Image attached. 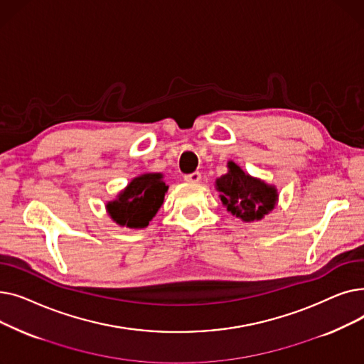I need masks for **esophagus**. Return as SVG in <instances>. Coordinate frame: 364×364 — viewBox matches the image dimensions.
<instances>
[{
	"mask_svg": "<svg viewBox=\"0 0 364 364\" xmlns=\"http://www.w3.org/2000/svg\"><path fill=\"white\" fill-rule=\"evenodd\" d=\"M184 181L187 183H199L200 181V174L199 172H192V174H186Z\"/></svg>",
	"mask_w": 364,
	"mask_h": 364,
	"instance_id": "esophagus-1",
	"label": "esophagus"
}]
</instances>
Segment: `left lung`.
Returning a JSON list of instances; mask_svg holds the SVG:
<instances>
[{
    "instance_id": "1",
    "label": "left lung",
    "mask_w": 364,
    "mask_h": 364,
    "mask_svg": "<svg viewBox=\"0 0 364 364\" xmlns=\"http://www.w3.org/2000/svg\"><path fill=\"white\" fill-rule=\"evenodd\" d=\"M227 166V174L215 181L217 190L221 193V202L227 206V211L246 223L264 218V215L276 206L279 198L277 188L246 174L232 161Z\"/></svg>"
}]
</instances>
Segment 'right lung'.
<instances>
[{"instance_id": "add662e5", "label": "right lung", "mask_w": 364, "mask_h": 364, "mask_svg": "<svg viewBox=\"0 0 364 364\" xmlns=\"http://www.w3.org/2000/svg\"><path fill=\"white\" fill-rule=\"evenodd\" d=\"M159 172L139 176L122 190L118 198L107 202L110 218L129 228H144L164 203L168 186Z\"/></svg>"}]
</instances>
